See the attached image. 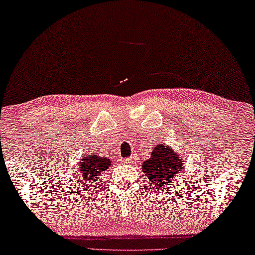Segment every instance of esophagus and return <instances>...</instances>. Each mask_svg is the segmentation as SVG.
<instances>
[{"instance_id": "obj_1", "label": "esophagus", "mask_w": 255, "mask_h": 255, "mask_svg": "<svg viewBox=\"0 0 255 255\" xmlns=\"http://www.w3.org/2000/svg\"><path fill=\"white\" fill-rule=\"evenodd\" d=\"M122 162L128 163V165H133V163L135 162V155L131 156V157H128V159H124V160H122Z\"/></svg>"}]
</instances>
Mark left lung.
<instances>
[{
	"label": "left lung",
	"instance_id": "8db88e82",
	"mask_svg": "<svg viewBox=\"0 0 255 255\" xmlns=\"http://www.w3.org/2000/svg\"><path fill=\"white\" fill-rule=\"evenodd\" d=\"M185 168L183 154L178 153L172 146L160 142L151 148L149 159L143 161L142 172L153 182L156 189L166 187L178 178V173Z\"/></svg>",
	"mask_w": 255,
	"mask_h": 255
}]
</instances>
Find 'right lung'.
<instances>
[{"instance_id": "add662e5", "label": "right lung", "mask_w": 255, "mask_h": 255, "mask_svg": "<svg viewBox=\"0 0 255 255\" xmlns=\"http://www.w3.org/2000/svg\"><path fill=\"white\" fill-rule=\"evenodd\" d=\"M112 160L106 156H99L98 154H85L81 156V162H80V175H81V181L86 185H94L98 181V178L101 174L106 172L111 166Z\"/></svg>"}]
</instances>
